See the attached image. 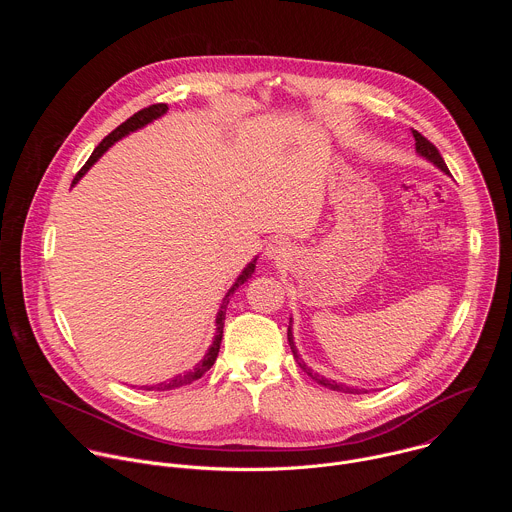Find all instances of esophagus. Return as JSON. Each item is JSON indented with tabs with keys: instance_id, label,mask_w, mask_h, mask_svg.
I'll use <instances>...</instances> for the list:
<instances>
[{
	"instance_id": "34e87169",
	"label": "esophagus",
	"mask_w": 512,
	"mask_h": 512,
	"mask_svg": "<svg viewBox=\"0 0 512 512\" xmlns=\"http://www.w3.org/2000/svg\"><path fill=\"white\" fill-rule=\"evenodd\" d=\"M289 245L283 239H271L265 247V255L273 261H283L285 257H289Z\"/></svg>"
}]
</instances>
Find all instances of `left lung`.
Masks as SVG:
<instances>
[{"instance_id": "1", "label": "left lung", "mask_w": 512, "mask_h": 512, "mask_svg": "<svg viewBox=\"0 0 512 512\" xmlns=\"http://www.w3.org/2000/svg\"><path fill=\"white\" fill-rule=\"evenodd\" d=\"M411 131H413V137H415V150H417V154H419V156H423L425 160H429L433 166H437V168H440L442 172L450 174V170H448V166H446V162H444L442 154L437 152L435 145H433L427 137H423L419 131H415V129H411ZM287 342H289V346H291V352H294V358H296V360H298V364H300V369H302V371H306V373H308L314 381H318L322 387L332 389V391H338V393H350V395L367 393V389L348 387V385H344V383H338V381H332V379L320 377L318 373H312V369H308V367H306V362H304V360L300 358V354H298V348H296V342H294V332H291V318H289V328H287Z\"/></svg>"}]
</instances>
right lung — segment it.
Instances as JSON below:
<instances>
[{"mask_svg": "<svg viewBox=\"0 0 512 512\" xmlns=\"http://www.w3.org/2000/svg\"><path fill=\"white\" fill-rule=\"evenodd\" d=\"M168 111V105L166 103H158V105H150V107H145V109H141V111H137L135 115H131L127 121H123L117 129H113L99 145L95 148V152L91 154V158L87 160V164L79 170V174L75 176V180H72V186H75L87 172H89V168L111 148V145L115 143V141H119L121 137H125V135H129L131 131H137V129H141V127H145L148 123H152L154 119H158V117H162L164 113ZM255 263H257V257L241 271V275L237 277V281L233 283V287L227 291V296L223 298V304H221V310H218V314H216V332H214V338H212V344H210V348L206 350V354H204V358L196 364V367L192 369V371H188V373H182V375H176V377H172L170 381H164V383H158V385H143V387H139V389H143V391H170V389H178V387H184V385H190V383H194V381H198L210 367L214 364V360H216V356H218V348H221V340H223V328H225V316H227V306H229V300H231V296L235 294V289H239V285H243L253 273H255Z\"/></svg>", "mask_w": 512, "mask_h": 512, "instance_id": "add662e5", "label": "right lung"}]
</instances>
